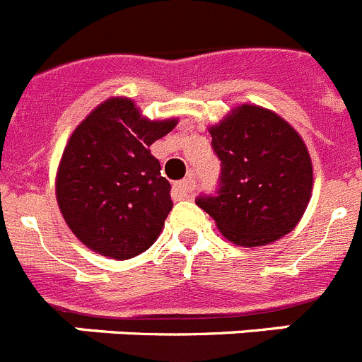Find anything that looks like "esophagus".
I'll use <instances>...</instances> for the list:
<instances>
[{"label":"esophagus","instance_id":"obj_1","mask_svg":"<svg viewBox=\"0 0 362 362\" xmlns=\"http://www.w3.org/2000/svg\"><path fill=\"white\" fill-rule=\"evenodd\" d=\"M194 190H196V181H194L192 174L188 175L187 179H183V181L175 183V192L181 197H190L194 194Z\"/></svg>","mask_w":362,"mask_h":362}]
</instances>
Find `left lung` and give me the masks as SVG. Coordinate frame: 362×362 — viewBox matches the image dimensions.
<instances>
[{"instance_id": "1", "label": "left lung", "mask_w": 362, "mask_h": 362, "mask_svg": "<svg viewBox=\"0 0 362 362\" xmlns=\"http://www.w3.org/2000/svg\"><path fill=\"white\" fill-rule=\"evenodd\" d=\"M209 134L221 175L216 194L199 196L196 205L236 245H267L291 233L313 188L300 135L282 117L251 104L238 106Z\"/></svg>"}]
</instances>
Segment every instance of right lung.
<instances>
[{"label":"right lung","instance_id":"1","mask_svg":"<svg viewBox=\"0 0 362 362\" xmlns=\"http://www.w3.org/2000/svg\"><path fill=\"white\" fill-rule=\"evenodd\" d=\"M175 124L177 119L148 120L134 100L115 97L76 126L58 166L57 199L91 251L128 260L159 238L174 203L150 146Z\"/></svg>","mask_w":362,"mask_h":362}]
</instances>
